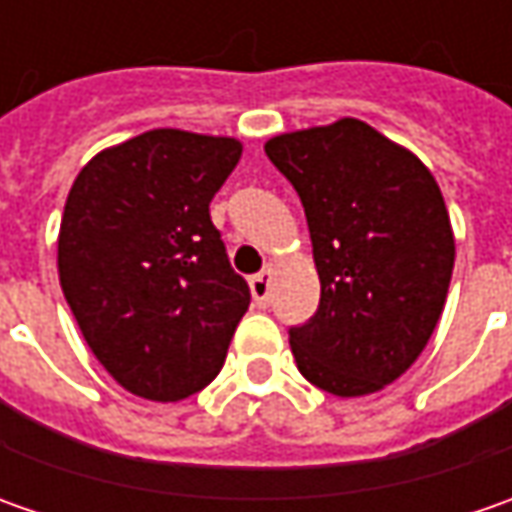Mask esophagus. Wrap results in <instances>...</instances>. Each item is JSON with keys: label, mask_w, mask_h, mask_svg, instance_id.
<instances>
[{"label": "esophagus", "mask_w": 512, "mask_h": 512, "mask_svg": "<svg viewBox=\"0 0 512 512\" xmlns=\"http://www.w3.org/2000/svg\"><path fill=\"white\" fill-rule=\"evenodd\" d=\"M270 282H273V270L265 267V270H259L253 279H250V290H253V299H256V305L265 307L270 302Z\"/></svg>", "instance_id": "1"}]
</instances>
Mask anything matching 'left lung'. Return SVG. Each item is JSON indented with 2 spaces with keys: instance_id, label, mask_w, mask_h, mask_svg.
Masks as SVG:
<instances>
[{
  "instance_id": "obj_1",
  "label": "left lung",
  "mask_w": 512,
  "mask_h": 512,
  "mask_svg": "<svg viewBox=\"0 0 512 512\" xmlns=\"http://www.w3.org/2000/svg\"><path fill=\"white\" fill-rule=\"evenodd\" d=\"M305 207L319 310L290 327L307 382L364 396L419 359L453 276V230L433 173L359 119L265 145Z\"/></svg>"
}]
</instances>
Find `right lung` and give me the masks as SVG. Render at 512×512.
<instances>
[{
    "label": "right lung",
    "instance_id": "obj_1",
    "mask_svg": "<svg viewBox=\"0 0 512 512\" xmlns=\"http://www.w3.org/2000/svg\"><path fill=\"white\" fill-rule=\"evenodd\" d=\"M239 156L227 136L148 130L70 187L59 282L93 356L142 399L179 402L213 382L250 305L210 222Z\"/></svg>",
    "mask_w": 512,
    "mask_h": 512
}]
</instances>
